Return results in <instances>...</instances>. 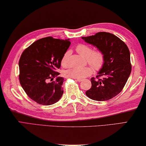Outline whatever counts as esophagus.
<instances>
[{
  "label": "esophagus",
  "instance_id": "34e87169",
  "mask_svg": "<svg viewBox=\"0 0 146 146\" xmlns=\"http://www.w3.org/2000/svg\"><path fill=\"white\" fill-rule=\"evenodd\" d=\"M74 79H75V80H76V81H77V82H82V79H76V78H74Z\"/></svg>",
  "mask_w": 146,
  "mask_h": 146
}]
</instances>
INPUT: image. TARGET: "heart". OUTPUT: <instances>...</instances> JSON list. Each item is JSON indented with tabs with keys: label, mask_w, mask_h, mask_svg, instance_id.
Returning a JSON list of instances; mask_svg holds the SVG:
<instances>
[{
	"label": "heart",
	"mask_w": 146,
	"mask_h": 146,
	"mask_svg": "<svg viewBox=\"0 0 146 146\" xmlns=\"http://www.w3.org/2000/svg\"><path fill=\"white\" fill-rule=\"evenodd\" d=\"M76 51L81 56L87 58V61L96 70L101 69L105 62L104 53L100 50H93V48L85 44H79L76 46ZM71 55L70 50L66 51L61 59V65L64 67H67L70 64L69 58ZM92 72V68L90 66L85 67H72L66 70L64 74L66 76L76 79H83L90 75Z\"/></svg>",
	"instance_id": "obj_1"
}]
</instances>
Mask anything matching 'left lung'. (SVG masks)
Wrapping results in <instances>:
<instances>
[{"label": "left lung", "mask_w": 146, "mask_h": 146, "mask_svg": "<svg viewBox=\"0 0 146 146\" xmlns=\"http://www.w3.org/2000/svg\"><path fill=\"white\" fill-rule=\"evenodd\" d=\"M87 43L97 48L104 54L105 62L96 78L90 79L92 87L85 92L95 101H107L118 95L125 86L131 72L130 52L120 38L108 32L83 37Z\"/></svg>", "instance_id": "left-lung-1"}]
</instances>
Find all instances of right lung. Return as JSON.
<instances>
[{"instance_id":"obj_1","label":"right lung","mask_w":146,"mask_h":146,"mask_svg":"<svg viewBox=\"0 0 146 146\" xmlns=\"http://www.w3.org/2000/svg\"><path fill=\"white\" fill-rule=\"evenodd\" d=\"M70 45L69 39L47 37L33 42L23 52L19 62V81L28 97L37 104L50 106L61 98L64 78L56 70ZM50 79L53 82H49Z\"/></svg>"}]
</instances>
